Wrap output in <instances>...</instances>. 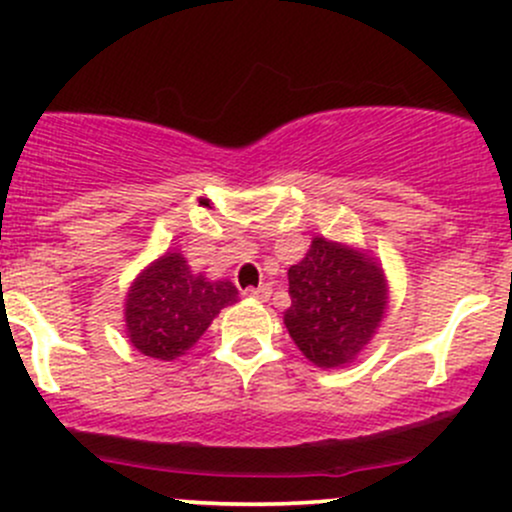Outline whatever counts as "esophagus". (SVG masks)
<instances>
[{"label": "esophagus", "mask_w": 512, "mask_h": 512, "mask_svg": "<svg viewBox=\"0 0 512 512\" xmlns=\"http://www.w3.org/2000/svg\"><path fill=\"white\" fill-rule=\"evenodd\" d=\"M249 295L258 302H266L268 298H271V285H258V288H251Z\"/></svg>", "instance_id": "esophagus-1"}]
</instances>
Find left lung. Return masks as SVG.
<instances>
[{
  "label": "left lung",
  "instance_id": "8db88e82",
  "mask_svg": "<svg viewBox=\"0 0 512 512\" xmlns=\"http://www.w3.org/2000/svg\"><path fill=\"white\" fill-rule=\"evenodd\" d=\"M288 283L283 322L305 359L320 368L351 364L386 315L388 283L376 258L324 236L290 266Z\"/></svg>",
  "mask_w": 512,
  "mask_h": 512
}]
</instances>
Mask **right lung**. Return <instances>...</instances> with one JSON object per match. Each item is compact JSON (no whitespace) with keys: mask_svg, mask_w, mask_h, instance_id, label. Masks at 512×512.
Here are the masks:
<instances>
[{"mask_svg":"<svg viewBox=\"0 0 512 512\" xmlns=\"http://www.w3.org/2000/svg\"><path fill=\"white\" fill-rule=\"evenodd\" d=\"M232 280H207L192 273L178 251L146 266L126 293V334L134 349L158 361H173L195 346L219 310L234 305Z\"/></svg>","mask_w":512,"mask_h":512,"instance_id":"add662e5","label":"right lung"}]
</instances>
